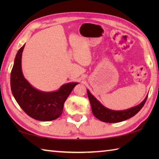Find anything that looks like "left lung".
Instances as JSON below:
<instances>
[{
	"mask_svg": "<svg viewBox=\"0 0 159 159\" xmlns=\"http://www.w3.org/2000/svg\"><path fill=\"white\" fill-rule=\"evenodd\" d=\"M87 92L91 104V107H92V113L94 115V116L99 120L107 123L120 122V121L126 120L135 116L141 109V108L143 107L148 98L147 95L145 99L139 104L130 108V109L121 111H116L108 109V108L102 105L100 102V101L98 100L90 93L89 89H87Z\"/></svg>",
	"mask_w": 159,
	"mask_h": 159,
	"instance_id": "1",
	"label": "left lung"
}]
</instances>
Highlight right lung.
Wrapping results in <instances>:
<instances>
[{"label":"right lung","mask_w":159,"mask_h":159,"mask_svg":"<svg viewBox=\"0 0 159 159\" xmlns=\"http://www.w3.org/2000/svg\"><path fill=\"white\" fill-rule=\"evenodd\" d=\"M25 46L17 52L11 72L13 96L22 109L33 119L43 121L56 120L61 115L64 102L79 83L64 84L54 92H43L35 88L22 73V55Z\"/></svg>","instance_id":"1"}]
</instances>
